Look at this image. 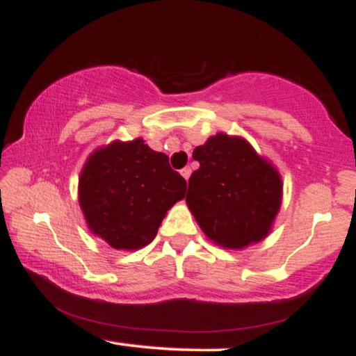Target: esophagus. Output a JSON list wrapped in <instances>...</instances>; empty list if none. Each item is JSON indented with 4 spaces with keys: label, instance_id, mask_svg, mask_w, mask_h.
<instances>
[{
    "label": "esophagus",
    "instance_id": "34e87169",
    "mask_svg": "<svg viewBox=\"0 0 356 356\" xmlns=\"http://www.w3.org/2000/svg\"><path fill=\"white\" fill-rule=\"evenodd\" d=\"M191 167H184V169L181 170V174H182V177L186 179V181H189V177H191Z\"/></svg>",
    "mask_w": 356,
    "mask_h": 356
}]
</instances>
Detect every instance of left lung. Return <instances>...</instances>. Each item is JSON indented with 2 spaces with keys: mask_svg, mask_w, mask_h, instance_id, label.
<instances>
[{
  "mask_svg": "<svg viewBox=\"0 0 356 356\" xmlns=\"http://www.w3.org/2000/svg\"><path fill=\"white\" fill-rule=\"evenodd\" d=\"M192 157L201 167L191 175L186 202L204 234L231 249L266 238L283 195L276 167L227 134L207 138Z\"/></svg>",
  "mask_w": 356,
  "mask_h": 356,
  "instance_id": "8db88e82",
  "label": "left lung"
}]
</instances>
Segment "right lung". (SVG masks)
Masks as SVG:
<instances>
[{
	"instance_id": "right-lung-1",
	"label": "right lung",
	"mask_w": 356,
	"mask_h": 356,
	"mask_svg": "<svg viewBox=\"0 0 356 356\" xmlns=\"http://www.w3.org/2000/svg\"><path fill=\"white\" fill-rule=\"evenodd\" d=\"M187 182L142 138L113 140L85 162L79 202L88 229L113 249L134 251L152 243L162 219L186 195Z\"/></svg>"
}]
</instances>
